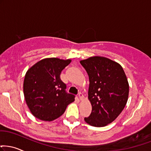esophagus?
<instances>
[{
  "label": "esophagus",
  "mask_w": 151,
  "mask_h": 151,
  "mask_svg": "<svg viewBox=\"0 0 151 151\" xmlns=\"http://www.w3.org/2000/svg\"><path fill=\"white\" fill-rule=\"evenodd\" d=\"M78 96H79V98L80 100H83V95L82 94V93H81V92H79V94H78Z\"/></svg>",
  "instance_id": "34e87169"
}]
</instances>
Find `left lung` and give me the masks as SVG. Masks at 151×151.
I'll return each instance as SVG.
<instances>
[{
	"label": "left lung",
	"instance_id": "obj_1",
	"mask_svg": "<svg viewBox=\"0 0 151 151\" xmlns=\"http://www.w3.org/2000/svg\"><path fill=\"white\" fill-rule=\"evenodd\" d=\"M80 63L89 78L88 97L92 105L84 120L91 126L105 127L115 120L127 102L126 74L120 65L104 57H91Z\"/></svg>",
	"mask_w": 151,
	"mask_h": 151
}]
</instances>
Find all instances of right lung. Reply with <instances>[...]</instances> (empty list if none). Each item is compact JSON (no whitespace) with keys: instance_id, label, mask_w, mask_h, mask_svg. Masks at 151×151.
Returning <instances> with one entry per match:
<instances>
[{"instance_id":"obj_1","label":"right lung","mask_w":151,"mask_h":151,"mask_svg":"<svg viewBox=\"0 0 151 151\" xmlns=\"http://www.w3.org/2000/svg\"><path fill=\"white\" fill-rule=\"evenodd\" d=\"M70 63L71 60L46 58L27 72L24 95L34 117L43 121L54 120L74 101L75 96L66 91V84L60 79L61 72Z\"/></svg>"}]
</instances>
